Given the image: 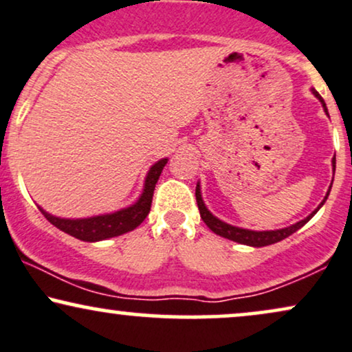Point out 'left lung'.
<instances>
[{
    "label": "left lung",
    "mask_w": 352,
    "mask_h": 352,
    "mask_svg": "<svg viewBox=\"0 0 352 352\" xmlns=\"http://www.w3.org/2000/svg\"><path fill=\"white\" fill-rule=\"evenodd\" d=\"M311 93L316 96L321 101V104H323V109L324 113L328 114V108H326V103L324 100L321 98L320 93L315 90V88H311ZM334 168H336V157L333 159V172ZM329 192H331V187H329L328 193H326L324 200L320 203V206L313 211L311 214H308L307 218L302 219V221L292 224L289 228H283V230H274V231H252V230H244V228H238V226H231V224L221 221V219H218L217 217H213V214L210 213L208 208L205 206V203H203V198H201V192H200V184H197V190H195V197H197V203H198V210H200V217L203 221L206 223V226L210 228L211 231L214 232V234L218 236H223V238L226 239H231L234 241V243H239V244H245V245H252V248H262V245H269V244H275L278 243V241L289 238L290 234H294L295 231H298L300 228L303 226V224H307L310 219L315 217L316 211H318L321 206L324 205L326 198H328Z\"/></svg>",
    "instance_id": "8db88e82"
}]
</instances>
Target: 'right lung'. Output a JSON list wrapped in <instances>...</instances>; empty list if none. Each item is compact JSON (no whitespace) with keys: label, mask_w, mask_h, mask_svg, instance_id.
I'll return each instance as SVG.
<instances>
[{"label":"right lung","mask_w":352,"mask_h":352,"mask_svg":"<svg viewBox=\"0 0 352 352\" xmlns=\"http://www.w3.org/2000/svg\"><path fill=\"white\" fill-rule=\"evenodd\" d=\"M168 159H160L155 162L147 172L146 182H144V190L139 197V200L134 205L122 208L120 211L108 214H98V217L91 218H80V219H69V218H58L54 214L47 213L45 210L42 211L49 223H52L55 228L67 232V234L74 236L80 241H87V243H95V241H103L114 238V236H121L124 232H129L146 219L151 211L152 195H154L155 184H157L162 168L165 167Z\"/></svg>","instance_id":"1"}]
</instances>
